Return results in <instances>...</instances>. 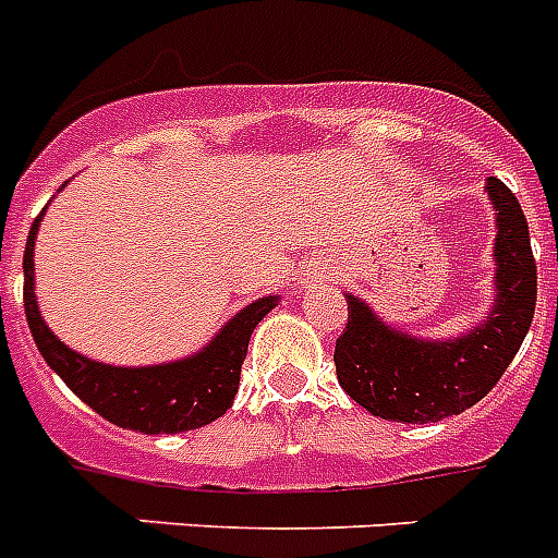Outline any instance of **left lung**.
I'll return each mask as SVG.
<instances>
[{
  "mask_svg": "<svg viewBox=\"0 0 558 558\" xmlns=\"http://www.w3.org/2000/svg\"><path fill=\"white\" fill-rule=\"evenodd\" d=\"M497 211L494 304L483 325L460 338L428 341L389 327L369 304L347 293V327L338 336V384L366 412L398 423H437L460 415L497 387L536 307V259L519 199L502 180H485Z\"/></svg>",
  "mask_w": 558,
  "mask_h": 558,
  "instance_id": "8db88e82",
  "label": "left lung"
}]
</instances>
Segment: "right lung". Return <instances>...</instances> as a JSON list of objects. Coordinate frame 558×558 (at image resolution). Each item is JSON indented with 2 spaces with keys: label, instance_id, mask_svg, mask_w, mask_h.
<instances>
[{
  "label": "right lung",
  "instance_id": "1",
  "mask_svg": "<svg viewBox=\"0 0 558 558\" xmlns=\"http://www.w3.org/2000/svg\"><path fill=\"white\" fill-rule=\"evenodd\" d=\"M41 217L45 211L33 220L22 265L27 327L50 369H56L66 387L98 415L143 435H178L226 415L240 389L251 332L274 311L279 296H265L242 307L203 350L189 359L151 366H112L84 359L52 336L33 293V245Z\"/></svg>",
  "mask_w": 558,
  "mask_h": 558
}]
</instances>
